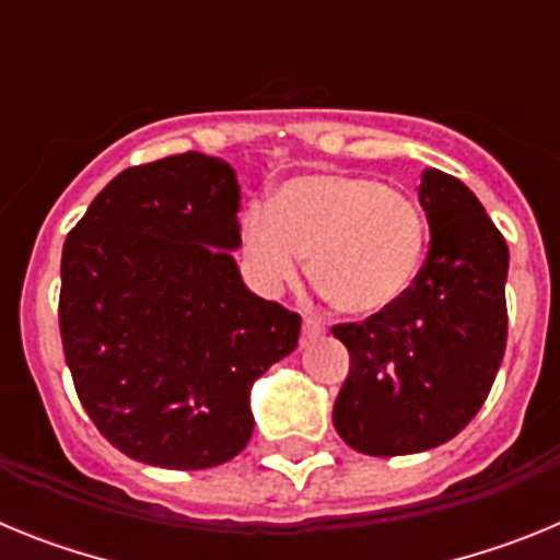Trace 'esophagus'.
<instances>
[{
  "instance_id": "esophagus-1",
  "label": "esophagus",
  "mask_w": 560,
  "mask_h": 560,
  "mask_svg": "<svg viewBox=\"0 0 560 560\" xmlns=\"http://www.w3.org/2000/svg\"><path fill=\"white\" fill-rule=\"evenodd\" d=\"M325 334V325L316 319V316H305L303 319V336L305 339H316V336Z\"/></svg>"
}]
</instances>
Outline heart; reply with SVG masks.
Segmentation results:
<instances>
[{"label": "heart", "mask_w": 560, "mask_h": 560, "mask_svg": "<svg viewBox=\"0 0 560 560\" xmlns=\"http://www.w3.org/2000/svg\"><path fill=\"white\" fill-rule=\"evenodd\" d=\"M244 249L266 285L291 283L311 255V283L348 316L393 311L418 283L427 219L407 192L370 176L314 173L244 215Z\"/></svg>", "instance_id": "heart-1"}]
</instances>
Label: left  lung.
<instances>
[{"label": "left lung", "mask_w": 560, "mask_h": 560, "mask_svg": "<svg viewBox=\"0 0 560 560\" xmlns=\"http://www.w3.org/2000/svg\"><path fill=\"white\" fill-rule=\"evenodd\" d=\"M429 255L404 300L364 323L334 325L350 373L334 427L350 448L400 457L448 443L493 387L508 345V244L459 179L423 171Z\"/></svg>", "instance_id": "1"}]
</instances>
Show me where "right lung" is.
<instances>
[{
  "label": "right lung",
  "instance_id": "right-lung-1",
  "mask_svg": "<svg viewBox=\"0 0 560 560\" xmlns=\"http://www.w3.org/2000/svg\"><path fill=\"white\" fill-rule=\"evenodd\" d=\"M241 187L187 151L114 176L67 235L63 355L103 438L137 463L199 471L246 448L249 389L300 339L252 294L232 249Z\"/></svg>",
  "mask_w": 560,
  "mask_h": 560
}]
</instances>
